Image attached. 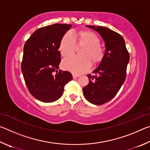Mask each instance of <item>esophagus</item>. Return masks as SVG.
<instances>
[{"label": "esophagus", "instance_id": "esophagus-1", "mask_svg": "<svg viewBox=\"0 0 150 150\" xmlns=\"http://www.w3.org/2000/svg\"><path fill=\"white\" fill-rule=\"evenodd\" d=\"M79 77V75H77V74H73V79H75V78H77Z\"/></svg>", "mask_w": 150, "mask_h": 150}]
</instances>
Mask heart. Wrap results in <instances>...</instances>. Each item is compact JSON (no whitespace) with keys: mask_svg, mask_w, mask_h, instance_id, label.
Returning a JSON list of instances; mask_svg holds the SVG:
<instances>
[{"mask_svg":"<svg viewBox=\"0 0 150 150\" xmlns=\"http://www.w3.org/2000/svg\"><path fill=\"white\" fill-rule=\"evenodd\" d=\"M78 47H84L81 51L82 57L72 56L63 60L62 67L64 69L75 74L88 71L93 63H99L104 56V50L100 44V39L95 33L82 30L74 38L71 32H67L63 35L59 43V50L63 57L73 55Z\"/></svg>","mask_w":150,"mask_h":150,"instance_id":"1","label":"heart"}]
</instances>
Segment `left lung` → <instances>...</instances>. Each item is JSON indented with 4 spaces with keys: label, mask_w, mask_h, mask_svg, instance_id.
<instances>
[{
    "label": "left lung",
    "mask_w": 150,
    "mask_h": 150,
    "mask_svg": "<svg viewBox=\"0 0 150 150\" xmlns=\"http://www.w3.org/2000/svg\"><path fill=\"white\" fill-rule=\"evenodd\" d=\"M98 32L105 43L102 61L93 73L87 75L88 84L83 88L88 101L96 105H103L116 96L124 83L130 55L122 35L103 26H87Z\"/></svg>",
    "instance_id": "left-lung-1"
}]
</instances>
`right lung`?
<instances>
[{
    "instance_id": "obj_1",
    "label": "right lung",
    "mask_w": 150,
    "mask_h": 150,
    "mask_svg": "<svg viewBox=\"0 0 150 150\" xmlns=\"http://www.w3.org/2000/svg\"><path fill=\"white\" fill-rule=\"evenodd\" d=\"M71 24H54L33 33L24 46L21 69L28 89L36 99L52 103L62 96L65 85L73 79L69 71L58 69L61 40Z\"/></svg>"
}]
</instances>
